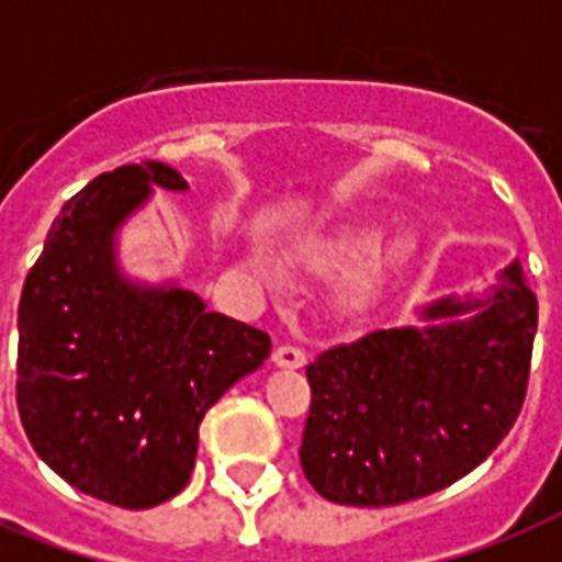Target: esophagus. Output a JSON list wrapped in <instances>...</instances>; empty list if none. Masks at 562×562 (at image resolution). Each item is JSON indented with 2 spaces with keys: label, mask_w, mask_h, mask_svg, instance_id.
I'll list each match as a JSON object with an SVG mask.
<instances>
[{
  "label": "esophagus",
  "mask_w": 562,
  "mask_h": 562,
  "mask_svg": "<svg viewBox=\"0 0 562 562\" xmlns=\"http://www.w3.org/2000/svg\"><path fill=\"white\" fill-rule=\"evenodd\" d=\"M271 359L277 368L294 370V368H303V364H306V352L300 350V347H294V344H280V347L273 350Z\"/></svg>",
  "instance_id": "obj_1"
}]
</instances>
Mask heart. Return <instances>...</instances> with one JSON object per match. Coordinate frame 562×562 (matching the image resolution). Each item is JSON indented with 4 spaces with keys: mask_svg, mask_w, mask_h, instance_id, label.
<instances>
[{
    "mask_svg": "<svg viewBox=\"0 0 562 562\" xmlns=\"http://www.w3.org/2000/svg\"><path fill=\"white\" fill-rule=\"evenodd\" d=\"M382 236L379 229L373 227H350L335 233V236L315 238L297 250V262L312 273H338L347 271L352 265H359L361 259H368L370 254H375ZM256 271L262 273L265 280L271 285H280L282 271L273 262H265V259H256ZM359 282H352V291H359Z\"/></svg>",
    "mask_w": 562,
    "mask_h": 562,
    "instance_id": "obj_1",
    "label": "heart"
}]
</instances>
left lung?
Masks as SVG:
<instances>
[{
	"label": "left lung",
	"mask_w": 562,
	"mask_h": 562,
	"mask_svg": "<svg viewBox=\"0 0 562 562\" xmlns=\"http://www.w3.org/2000/svg\"><path fill=\"white\" fill-rule=\"evenodd\" d=\"M423 317V329H375L306 368L300 467L335 505L387 507L449 487L522 411L537 333L522 265L498 273L484 300H437Z\"/></svg>",
	"instance_id": "left-lung-1"
}]
</instances>
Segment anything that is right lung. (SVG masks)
Here are the masks:
<instances>
[{
    "label": "right lung",
    "mask_w": 562,
    "mask_h": 562,
    "mask_svg": "<svg viewBox=\"0 0 562 562\" xmlns=\"http://www.w3.org/2000/svg\"><path fill=\"white\" fill-rule=\"evenodd\" d=\"M151 187L187 180L148 160L69 198L16 317V408L34 452L75 490L131 510L187 487L203 414L271 352L268 333L206 312L192 291L119 273L116 229Z\"/></svg>",
    "instance_id": "right-lung-1"
}]
</instances>
